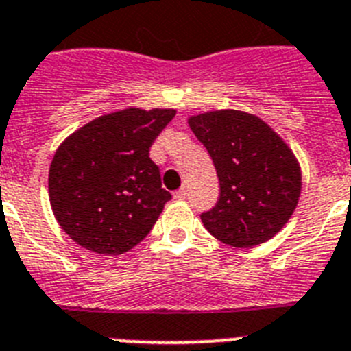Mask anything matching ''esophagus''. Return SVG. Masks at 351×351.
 <instances>
[{"label":"esophagus","instance_id":"34e87169","mask_svg":"<svg viewBox=\"0 0 351 351\" xmlns=\"http://www.w3.org/2000/svg\"><path fill=\"white\" fill-rule=\"evenodd\" d=\"M186 195H188V193H186L184 188H181V190H178L176 193H173V198H178V200H184Z\"/></svg>","mask_w":351,"mask_h":351}]
</instances>
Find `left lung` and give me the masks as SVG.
Here are the masks:
<instances>
[{
	"mask_svg": "<svg viewBox=\"0 0 351 351\" xmlns=\"http://www.w3.org/2000/svg\"><path fill=\"white\" fill-rule=\"evenodd\" d=\"M188 123L219 179L218 202L200 214L209 234L234 247L274 237L295 210L302 186L290 147L260 117L241 110H214Z\"/></svg>",
	"mask_w": 351,
	"mask_h": 351,
	"instance_id": "left-lung-1",
	"label": "left lung"
}]
</instances>
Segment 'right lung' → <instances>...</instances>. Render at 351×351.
Returning <instances> with one entry per match:
<instances>
[{
  "mask_svg": "<svg viewBox=\"0 0 351 351\" xmlns=\"http://www.w3.org/2000/svg\"><path fill=\"white\" fill-rule=\"evenodd\" d=\"M173 108H125L91 121L58 147L49 170L54 216L77 244L123 255L151 232L172 195L149 149Z\"/></svg>",
  "mask_w": 351,
  "mask_h": 351,
  "instance_id": "1",
  "label": "right lung"
}]
</instances>
